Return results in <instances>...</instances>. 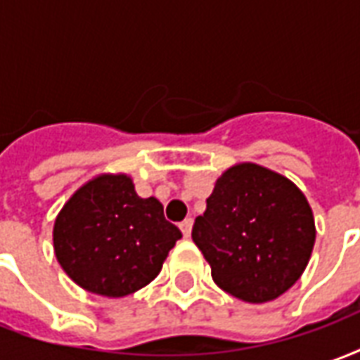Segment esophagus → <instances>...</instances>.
I'll list each match as a JSON object with an SVG mask.
<instances>
[{"mask_svg":"<svg viewBox=\"0 0 360 360\" xmlns=\"http://www.w3.org/2000/svg\"><path fill=\"white\" fill-rule=\"evenodd\" d=\"M181 231H183V235L185 237H191V231H193V218H187L181 221Z\"/></svg>","mask_w":360,"mask_h":360,"instance_id":"1","label":"esophagus"}]
</instances>
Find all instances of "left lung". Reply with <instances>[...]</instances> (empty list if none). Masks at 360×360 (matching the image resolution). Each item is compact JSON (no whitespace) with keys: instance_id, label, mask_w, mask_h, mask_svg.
<instances>
[{"instance_id":"1","label":"left lung","mask_w":360,"mask_h":360,"mask_svg":"<svg viewBox=\"0 0 360 360\" xmlns=\"http://www.w3.org/2000/svg\"><path fill=\"white\" fill-rule=\"evenodd\" d=\"M314 239V216L301 188L250 162L221 173L193 226L216 285L245 302L285 293L309 264Z\"/></svg>"}]
</instances>
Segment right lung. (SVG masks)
I'll return each instance as SVG.
<instances>
[{
	"instance_id": "right-lung-1",
	"label": "right lung",
	"mask_w": 360,
	"mask_h": 360,
	"mask_svg": "<svg viewBox=\"0 0 360 360\" xmlns=\"http://www.w3.org/2000/svg\"><path fill=\"white\" fill-rule=\"evenodd\" d=\"M181 237L158 198H141L125 173H103L61 208L53 250L77 285L103 297H125L156 278Z\"/></svg>"
}]
</instances>
